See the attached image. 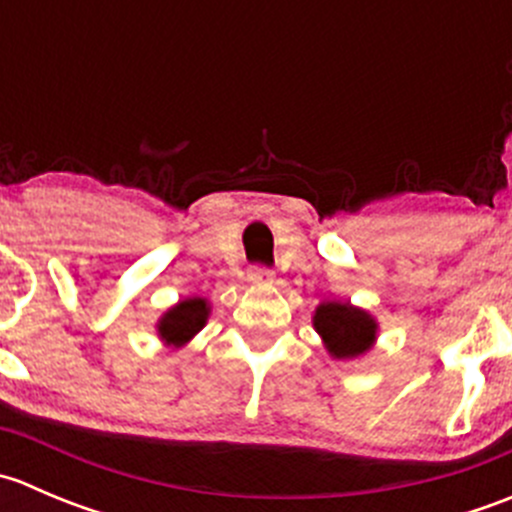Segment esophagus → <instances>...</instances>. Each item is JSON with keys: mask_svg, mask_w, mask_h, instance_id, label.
<instances>
[{"mask_svg": "<svg viewBox=\"0 0 512 512\" xmlns=\"http://www.w3.org/2000/svg\"><path fill=\"white\" fill-rule=\"evenodd\" d=\"M247 277H250V282H255V285H270L272 277H275V272H272L270 267L255 265V267H250Z\"/></svg>", "mask_w": 512, "mask_h": 512, "instance_id": "34e87169", "label": "esophagus"}]
</instances>
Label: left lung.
Here are the masks:
<instances>
[{
    "label": "left lung",
    "mask_w": 512,
    "mask_h": 512,
    "mask_svg": "<svg viewBox=\"0 0 512 512\" xmlns=\"http://www.w3.org/2000/svg\"><path fill=\"white\" fill-rule=\"evenodd\" d=\"M312 322L334 359H354L369 352L376 342V329H379L369 312L349 302H322Z\"/></svg>",
    "instance_id": "obj_1"
}]
</instances>
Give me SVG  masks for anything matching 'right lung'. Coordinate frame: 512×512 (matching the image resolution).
Instances as JSON below:
<instances>
[{
  "mask_svg": "<svg viewBox=\"0 0 512 512\" xmlns=\"http://www.w3.org/2000/svg\"><path fill=\"white\" fill-rule=\"evenodd\" d=\"M210 314L208 299L203 297H188L170 307L168 312L160 317L158 322V337L163 339L168 347H183L188 344L200 329L205 327Z\"/></svg>",
  "mask_w": 512,
  "mask_h": 512,
  "instance_id": "obj_1",
  "label": "right lung"
}]
</instances>
